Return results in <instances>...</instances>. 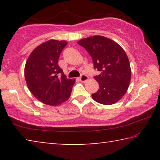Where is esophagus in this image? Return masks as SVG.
<instances>
[{
  "instance_id": "esophagus-1",
  "label": "esophagus",
  "mask_w": 160,
  "mask_h": 160,
  "mask_svg": "<svg viewBox=\"0 0 160 160\" xmlns=\"http://www.w3.org/2000/svg\"><path fill=\"white\" fill-rule=\"evenodd\" d=\"M79 80L81 81V82H85L87 80H88V76H87L85 75H82L79 78Z\"/></svg>"
}]
</instances>
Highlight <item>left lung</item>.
<instances>
[{"label": "left lung", "instance_id": "left-lung-1", "mask_svg": "<svg viewBox=\"0 0 160 160\" xmlns=\"http://www.w3.org/2000/svg\"><path fill=\"white\" fill-rule=\"evenodd\" d=\"M92 58L94 68L100 71L94 76L99 89L92 94L99 104H113L126 93L131 78L130 62L125 51L116 42L105 37L95 36L80 40Z\"/></svg>", "mask_w": 160, "mask_h": 160}]
</instances>
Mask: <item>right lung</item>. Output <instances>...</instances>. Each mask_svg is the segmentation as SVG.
I'll use <instances>...</instances> for the list:
<instances>
[{
    "instance_id": "add662e5",
    "label": "right lung",
    "mask_w": 160,
    "mask_h": 160,
    "mask_svg": "<svg viewBox=\"0 0 160 160\" xmlns=\"http://www.w3.org/2000/svg\"><path fill=\"white\" fill-rule=\"evenodd\" d=\"M67 44L66 41L48 40L35 48L27 60V85L32 94L45 104L58 106L67 101L71 94L75 80L66 78L58 65Z\"/></svg>"
}]
</instances>
